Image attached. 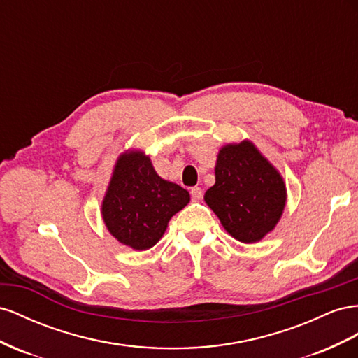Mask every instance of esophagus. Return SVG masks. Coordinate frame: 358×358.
I'll use <instances>...</instances> for the list:
<instances>
[{"label":"esophagus","mask_w":358,"mask_h":358,"mask_svg":"<svg viewBox=\"0 0 358 358\" xmlns=\"http://www.w3.org/2000/svg\"><path fill=\"white\" fill-rule=\"evenodd\" d=\"M190 195H192V199H193V201H199V199L202 198V189L198 187V186L192 187V189H190Z\"/></svg>","instance_id":"1"}]
</instances>
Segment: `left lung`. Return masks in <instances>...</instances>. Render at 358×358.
<instances>
[{"mask_svg":"<svg viewBox=\"0 0 358 358\" xmlns=\"http://www.w3.org/2000/svg\"><path fill=\"white\" fill-rule=\"evenodd\" d=\"M203 199L234 238L257 243L279 222L287 189L267 159L252 142L243 141L220 150L216 185L206 192Z\"/></svg>","mask_w":358,"mask_h":358,"instance_id":"obj_1","label":"left lung"}]
</instances>
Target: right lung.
<instances>
[{
	"label": "right lung",
	"instance_id": "1",
	"mask_svg": "<svg viewBox=\"0 0 358 358\" xmlns=\"http://www.w3.org/2000/svg\"><path fill=\"white\" fill-rule=\"evenodd\" d=\"M189 201V192L160 178L144 152L131 151L117 162L101 216L120 243L147 250L162 238L169 219Z\"/></svg>",
	"mask_w": 358,
	"mask_h": 358
}]
</instances>
